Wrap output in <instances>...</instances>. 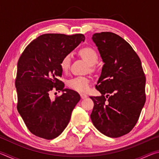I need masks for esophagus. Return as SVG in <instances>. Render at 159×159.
Masks as SVG:
<instances>
[{"label": "esophagus", "instance_id": "obj_1", "mask_svg": "<svg viewBox=\"0 0 159 159\" xmlns=\"http://www.w3.org/2000/svg\"><path fill=\"white\" fill-rule=\"evenodd\" d=\"M80 98H81V99H84L88 98V96L86 95L85 94H83V93H80Z\"/></svg>", "mask_w": 159, "mask_h": 159}]
</instances>
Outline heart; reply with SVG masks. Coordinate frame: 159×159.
<instances>
[{
    "label": "heart",
    "mask_w": 159,
    "mask_h": 159,
    "mask_svg": "<svg viewBox=\"0 0 159 159\" xmlns=\"http://www.w3.org/2000/svg\"><path fill=\"white\" fill-rule=\"evenodd\" d=\"M80 55L90 66L95 65L98 62V55L96 51L92 48H84L80 50ZM71 55H66L61 59L60 67L63 71H67L71 65ZM90 80L85 76H78L69 80V87L78 92L85 93L90 88Z\"/></svg>",
    "instance_id": "obj_1"
}]
</instances>
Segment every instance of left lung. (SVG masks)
<instances>
[{"mask_svg":"<svg viewBox=\"0 0 159 159\" xmlns=\"http://www.w3.org/2000/svg\"><path fill=\"white\" fill-rule=\"evenodd\" d=\"M92 40L104 65L96 85L102 96L90 97L94 102L90 118L104 135L119 138L138 122L146 101V78L140 59L123 38L102 32L93 34Z\"/></svg>","mask_w":159,"mask_h":159,"instance_id":"left-lung-1","label":"left lung"}]
</instances>
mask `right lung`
<instances>
[{
    "label": "right lung",
    "instance_id": "add662e5",
    "mask_svg": "<svg viewBox=\"0 0 159 159\" xmlns=\"http://www.w3.org/2000/svg\"><path fill=\"white\" fill-rule=\"evenodd\" d=\"M84 41L83 34H43L27 45L19 59L15 80L17 110L36 136L52 139L68 125L80 97L76 91L64 88L58 79L62 75L60 61ZM53 87L63 91L55 100L49 96Z\"/></svg>",
    "mask_w": 159,
    "mask_h": 159
}]
</instances>
